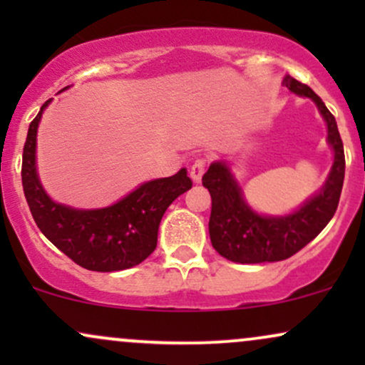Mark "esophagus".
Returning <instances> with one entry per match:
<instances>
[{"instance_id":"1","label":"esophagus","mask_w":365,"mask_h":365,"mask_svg":"<svg viewBox=\"0 0 365 365\" xmlns=\"http://www.w3.org/2000/svg\"><path fill=\"white\" fill-rule=\"evenodd\" d=\"M206 166H207V159L206 158H197L194 161V165L190 166V177L194 182H200V178H202L204 171H206Z\"/></svg>"}]
</instances>
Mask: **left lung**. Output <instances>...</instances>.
<instances>
[{"label":"left lung","mask_w":365,"mask_h":365,"mask_svg":"<svg viewBox=\"0 0 365 365\" xmlns=\"http://www.w3.org/2000/svg\"><path fill=\"white\" fill-rule=\"evenodd\" d=\"M283 86L295 94L311 98L328 123V142L334 163L326 185L297 212L282 217H264L245 204L240 187L225 163H212L204 173L202 185L211 194L209 217L211 244L228 261L240 264L276 262L292 257L322 232L336 212L345 178V153L336 120L311 87L297 78H283Z\"/></svg>","instance_id":"1"}]
</instances>
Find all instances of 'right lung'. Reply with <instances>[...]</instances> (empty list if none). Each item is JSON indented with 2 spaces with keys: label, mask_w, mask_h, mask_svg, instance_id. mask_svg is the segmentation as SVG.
<instances>
[{
  "label": "right lung",
  "mask_w": 365,
  "mask_h": 365,
  "mask_svg": "<svg viewBox=\"0 0 365 365\" xmlns=\"http://www.w3.org/2000/svg\"><path fill=\"white\" fill-rule=\"evenodd\" d=\"M46 101L31 121L22 158V185L41 232L63 254L89 271L111 273L137 266L154 252L158 228L168 206L192 188L187 170L144 183L110 207L81 211L53 202L36 173V135Z\"/></svg>",
  "instance_id": "1"
}]
</instances>
